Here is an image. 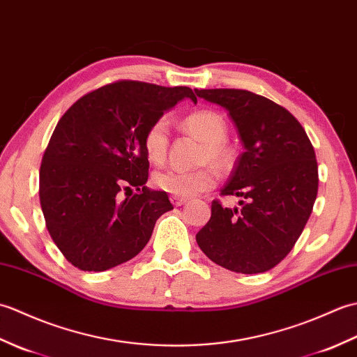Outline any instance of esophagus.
I'll use <instances>...</instances> for the list:
<instances>
[{"mask_svg":"<svg viewBox=\"0 0 357 357\" xmlns=\"http://www.w3.org/2000/svg\"><path fill=\"white\" fill-rule=\"evenodd\" d=\"M170 201L174 207H179V206H184L187 202L185 198H181V196H170Z\"/></svg>","mask_w":357,"mask_h":357,"instance_id":"34e87169","label":"esophagus"}]
</instances>
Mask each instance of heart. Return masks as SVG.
I'll return each mask as SVG.
<instances>
[{
    "mask_svg": "<svg viewBox=\"0 0 357 357\" xmlns=\"http://www.w3.org/2000/svg\"><path fill=\"white\" fill-rule=\"evenodd\" d=\"M184 127L206 142V147L201 151V164L210 162L218 170H225L230 165L231 156L229 149L225 147L229 128L219 113L211 110L190 113L184 118ZM169 136L170 127L167 118H158L149 126L144 133L142 146L151 162L159 164L165 159L167 150H169ZM153 184L159 190L170 193L172 196L192 198L215 187L216 173L210 165H204L192 172L167 169L155 173Z\"/></svg>",
    "mask_w": 357,
    "mask_h": 357,
    "instance_id": "1",
    "label": "heart"
}]
</instances>
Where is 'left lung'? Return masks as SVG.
I'll list each match as a JSON object with an SVG mask.
<instances>
[{"instance_id":"8db88e82","label":"left lung","mask_w":357,"mask_h":357,"mask_svg":"<svg viewBox=\"0 0 357 357\" xmlns=\"http://www.w3.org/2000/svg\"><path fill=\"white\" fill-rule=\"evenodd\" d=\"M195 93L229 112L245 149L221 190L242 198L241 207L215 199L196 242L227 270L264 273L291 252L312 215L319 184L314 149L299 121L268 98L241 89Z\"/></svg>"}]
</instances>
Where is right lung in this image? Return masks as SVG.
<instances>
[{
	"instance_id": "1",
	"label": "right lung",
	"mask_w": 357,
	"mask_h": 357,
	"mask_svg": "<svg viewBox=\"0 0 357 357\" xmlns=\"http://www.w3.org/2000/svg\"><path fill=\"white\" fill-rule=\"evenodd\" d=\"M183 98L196 102L188 87L123 79L81 96L58 121L40 169V202L53 242L73 267L104 271L130 261L173 208L165 192L144 185L142 139Z\"/></svg>"
}]
</instances>
